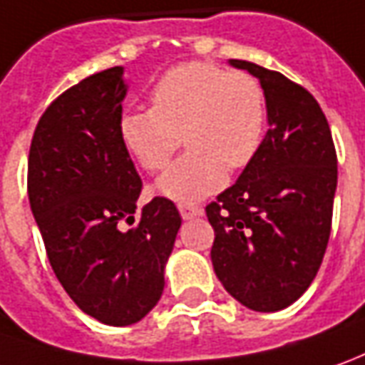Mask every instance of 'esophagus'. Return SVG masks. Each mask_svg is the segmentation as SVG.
Returning <instances> with one entry per match:
<instances>
[{"label": "esophagus", "instance_id": "34e87169", "mask_svg": "<svg viewBox=\"0 0 365 365\" xmlns=\"http://www.w3.org/2000/svg\"><path fill=\"white\" fill-rule=\"evenodd\" d=\"M178 212H180V216H182L185 220H190V218H195V216L202 215V208L195 207V205H178Z\"/></svg>", "mask_w": 365, "mask_h": 365}]
</instances>
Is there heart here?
Returning a JSON list of instances; mask_svg holds the SVG:
<instances>
[{"mask_svg": "<svg viewBox=\"0 0 365 365\" xmlns=\"http://www.w3.org/2000/svg\"><path fill=\"white\" fill-rule=\"evenodd\" d=\"M149 109L123 113L119 135L149 173L165 170L182 139L188 153L178 158L157 188L177 202H197L222 188L226 168H246L262 147L266 97L245 71L210 63H185L168 69L150 91Z\"/></svg>", "mask_w": 365, "mask_h": 365, "instance_id": "1", "label": "heart"}]
</instances>
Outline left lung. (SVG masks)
Masks as SVG:
<instances>
[{
	"mask_svg": "<svg viewBox=\"0 0 365 365\" xmlns=\"http://www.w3.org/2000/svg\"><path fill=\"white\" fill-rule=\"evenodd\" d=\"M260 81L268 125L256 158L207 207L212 266L226 292L256 312H278L302 296L328 246L338 185L330 125L302 85L230 59Z\"/></svg>",
	"mask_w": 365,
	"mask_h": 365,
	"instance_id": "1",
	"label": "left lung"
}]
</instances>
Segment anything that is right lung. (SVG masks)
Listing matches in <instances>:
<instances>
[{
    "label": "right lung",
    "instance_id": "obj_1",
    "mask_svg": "<svg viewBox=\"0 0 365 365\" xmlns=\"http://www.w3.org/2000/svg\"><path fill=\"white\" fill-rule=\"evenodd\" d=\"M125 95L123 67L73 85L41 115L27 165L53 272L83 312L107 326H130L157 306L182 222L165 197L135 218L143 182L119 135Z\"/></svg>",
    "mask_w": 365,
    "mask_h": 365
}]
</instances>
